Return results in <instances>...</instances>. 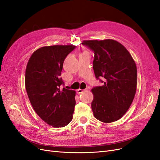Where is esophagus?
<instances>
[{"instance_id": "obj_1", "label": "esophagus", "mask_w": 160, "mask_h": 160, "mask_svg": "<svg viewBox=\"0 0 160 160\" xmlns=\"http://www.w3.org/2000/svg\"><path fill=\"white\" fill-rule=\"evenodd\" d=\"M88 90H89L88 88H86L85 89H77V93H83V91H88Z\"/></svg>"}]
</instances>
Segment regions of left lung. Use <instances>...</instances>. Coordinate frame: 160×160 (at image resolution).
Wrapping results in <instances>:
<instances>
[{
	"label": "left lung",
	"mask_w": 160,
	"mask_h": 160,
	"mask_svg": "<svg viewBox=\"0 0 160 160\" xmlns=\"http://www.w3.org/2000/svg\"><path fill=\"white\" fill-rule=\"evenodd\" d=\"M94 52L93 67L103 83L91 89L94 117L104 123L122 118L132 105L137 88V67L129 51L112 39L83 41Z\"/></svg>",
	"instance_id": "left-lung-1"
}]
</instances>
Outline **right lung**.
I'll return each instance as SVG.
<instances>
[{"mask_svg":"<svg viewBox=\"0 0 160 160\" xmlns=\"http://www.w3.org/2000/svg\"><path fill=\"white\" fill-rule=\"evenodd\" d=\"M74 45L42 47L31 56L26 68L25 88L37 114L54 128H62L72 119L75 91L61 89L60 77L66 57Z\"/></svg>","mask_w":160,"mask_h":160,"instance_id":"right-lung-1","label":"right lung"}]
</instances>
